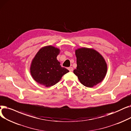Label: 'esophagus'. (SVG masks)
<instances>
[{
  "label": "esophagus",
  "mask_w": 131,
  "mask_h": 131,
  "mask_svg": "<svg viewBox=\"0 0 131 131\" xmlns=\"http://www.w3.org/2000/svg\"><path fill=\"white\" fill-rule=\"evenodd\" d=\"M68 70H69L70 71H73V68L72 67H69L68 68Z\"/></svg>",
  "instance_id": "1"
}]
</instances>
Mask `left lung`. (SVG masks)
I'll use <instances>...</instances> for the list:
<instances>
[{
    "mask_svg": "<svg viewBox=\"0 0 131 131\" xmlns=\"http://www.w3.org/2000/svg\"><path fill=\"white\" fill-rule=\"evenodd\" d=\"M77 69L73 73L80 82L93 88L103 80L107 71V66L102 56L93 49L79 48L76 50Z\"/></svg>",
    "mask_w": 131,
    "mask_h": 131,
    "instance_id": "obj_1",
    "label": "left lung"
}]
</instances>
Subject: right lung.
I'll return each mask as SVG.
<instances>
[{
    "instance_id": "right-lung-1",
    "label": "right lung",
    "mask_w": 131,
    "mask_h": 131,
    "mask_svg": "<svg viewBox=\"0 0 131 131\" xmlns=\"http://www.w3.org/2000/svg\"><path fill=\"white\" fill-rule=\"evenodd\" d=\"M60 51L57 48L47 46L37 53L32 61L30 72L37 83L48 88L58 83L64 74L69 72L61 67L57 59Z\"/></svg>"
}]
</instances>
